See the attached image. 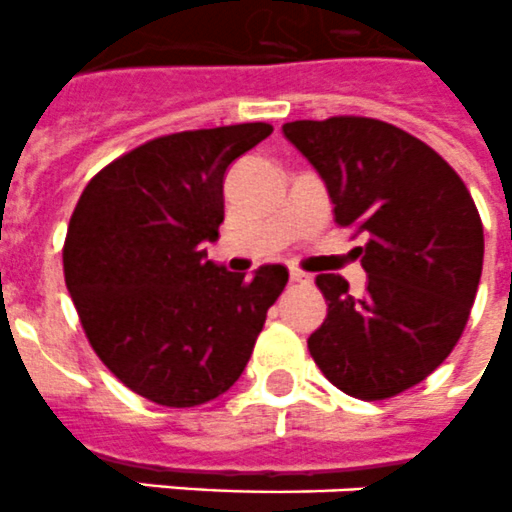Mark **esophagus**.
Here are the masks:
<instances>
[{
	"instance_id": "1",
	"label": "esophagus",
	"mask_w": 512,
	"mask_h": 512,
	"mask_svg": "<svg viewBox=\"0 0 512 512\" xmlns=\"http://www.w3.org/2000/svg\"><path fill=\"white\" fill-rule=\"evenodd\" d=\"M289 276H291V281H294V283H299V286H307V283L312 281V278H309L307 273H304V270H299V268H291V273H289Z\"/></svg>"
}]
</instances>
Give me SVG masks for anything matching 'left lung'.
Wrapping results in <instances>:
<instances>
[{"label":"left lung","instance_id":"8db88e82","mask_svg":"<svg viewBox=\"0 0 512 512\" xmlns=\"http://www.w3.org/2000/svg\"><path fill=\"white\" fill-rule=\"evenodd\" d=\"M283 135L320 171L336 223L364 236L362 296L333 273L315 278L328 317L309 354L338 390L385 401L414 388L463 336L484 260L474 197L419 137L369 117L302 119Z\"/></svg>","mask_w":512,"mask_h":512}]
</instances>
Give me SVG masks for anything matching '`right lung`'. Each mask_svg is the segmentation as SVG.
<instances>
[{
	"mask_svg": "<svg viewBox=\"0 0 512 512\" xmlns=\"http://www.w3.org/2000/svg\"><path fill=\"white\" fill-rule=\"evenodd\" d=\"M265 122L187 130L137 145L83 190L62 247L64 283L93 351L132 393L169 409L239 380L289 270L244 278L205 260L223 223L229 163Z\"/></svg>",
	"mask_w": 512,
	"mask_h": 512,
	"instance_id": "1",
	"label": "right lung"
}]
</instances>
